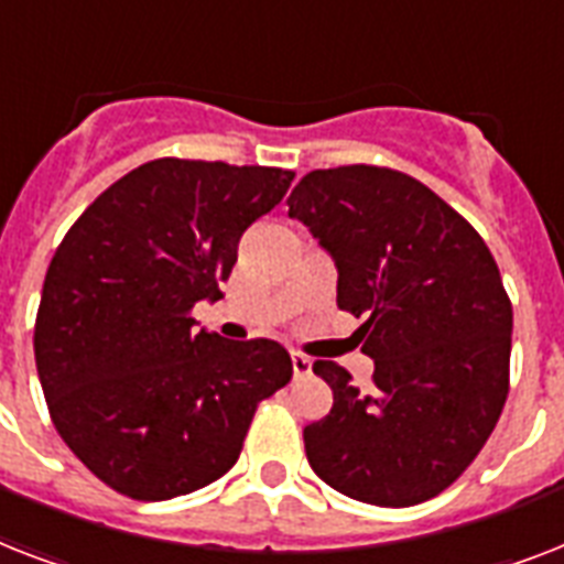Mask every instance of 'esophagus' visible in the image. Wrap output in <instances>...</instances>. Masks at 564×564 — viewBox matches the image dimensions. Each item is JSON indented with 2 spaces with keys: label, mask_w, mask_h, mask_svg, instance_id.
<instances>
[{
  "label": "esophagus",
  "mask_w": 564,
  "mask_h": 564,
  "mask_svg": "<svg viewBox=\"0 0 564 564\" xmlns=\"http://www.w3.org/2000/svg\"><path fill=\"white\" fill-rule=\"evenodd\" d=\"M313 371V360L304 357L301 351H292V375L295 377H307Z\"/></svg>",
  "instance_id": "1"
}]
</instances>
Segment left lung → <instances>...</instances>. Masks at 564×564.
Wrapping results in <instances>:
<instances>
[{"label": "left lung", "mask_w": 564, "mask_h": 564, "mask_svg": "<svg viewBox=\"0 0 564 564\" xmlns=\"http://www.w3.org/2000/svg\"><path fill=\"white\" fill-rule=\"evenodd\" d=\"M336 265L375 383L313 366L334 406L304 427L313 471L348 498L415 507L480 454L509 392L512 304L482 237L421 181L380 166L316 170L286 198Z\"/></svg>", "instance_id": "8db88e82"}]
</instances>
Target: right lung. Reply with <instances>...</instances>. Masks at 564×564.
Instances as JSON below:
<instances>
[{"instance_id": "add662e5", "label": "right lung", "mask_w": 564, "mask_h": 564, "mask_svg": "<svg viewBox=\"0 0 564 564\" xmlns=\"http://www.w3.org/2000/svg\"><path fill=\"white\" fill-rule=\"evenodd\" d=\"M295 172L143 163L78 216L48 263L34 360L66 447L134 500H170L239 459L257 403L292 380L274 339L228 343L189 310L219 301L239 237Z\"/></svg>"}]
</instances>
